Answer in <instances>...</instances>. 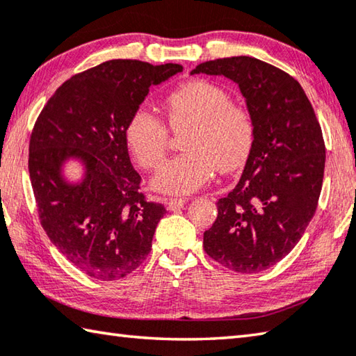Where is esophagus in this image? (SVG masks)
<instances>
[{"label": "esophagus", "instance_id": "esophagus-1", "mask_svg": "<svg viewBox=\"0 0 356 356\" xmlns=\"http://www.w3.org/2000/svg\"><path fill=\"white\" fill-rule=\"evenodd\" d=\"M185 202H186L185 197H171V199L166 200V209L171 210V211H176L179 209H182Z\"/></svg>", "mask_w": 356, "mask_h": 356}]
</instances>
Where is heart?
I'll list each match as a JSON object with an SVG mask.
<instances>
[{
	"label": "heart",
	"instance_id": "obj_1",
	"mask_svg": "<svg viewBox=\"0 0 356 356\" xmlns=\"http://www.w3.org/2000/svg\"><path fill=\"white\" fill-rule=\"evenodd\" d=\"M166 120L174 131L190 126L184 137L186 152L166 160L152 186L168 195H190L209 182L219 168L240 170L255 141V122L248 108L232 104L229 92L210 81H190L166 96ZM126 143L141 166L154 168L163 159L168 129L156 115L138 108L127 120Z\"/></svg>",
	"mask_w": 356,
	"mask_h": 356
}]
</instances>
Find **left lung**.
<instances>
[{"instance_id": "obj_1", "label": "left lung", "mask_w": 356, "mask_h": 356, "mask_svg": "<svg viewBox=\"0 0 356 356\" xmlns=\"http://www.w3.org/2000/svg\"><path fill=\"white\" fill-rule=\"evenodd\" d=\"M191 74L234 81L255 122L243 176L218 200L204 249L236 273H260L294 249L314 216L325 168L321 126L300 83L263 60L225 57L199 63Z\"/></svg>"}]
</instances>
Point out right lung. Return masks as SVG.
I'll use <instances>...</instances> for the list:
<instances>
[{
	"instance_id": "1",
	"label": "right lung",
	"mask_w": 356,
	"mask_h": 356,
	"mask_svg": "<svg viewBox=\"0 0 356 356\" xmlns=\"http://www.w3.org/2000/svg\"><path fill=\"white\" fill-rule=\"evenodd\" d=\"M179 63L115 59L63 82L37 118L29 177L42 227L60 254L98 280L121 279L146 260L165 207L138 191L124 137L152 86ZM81 166L70 179L66 166Z\"/></svg>"
}]
</instances>
